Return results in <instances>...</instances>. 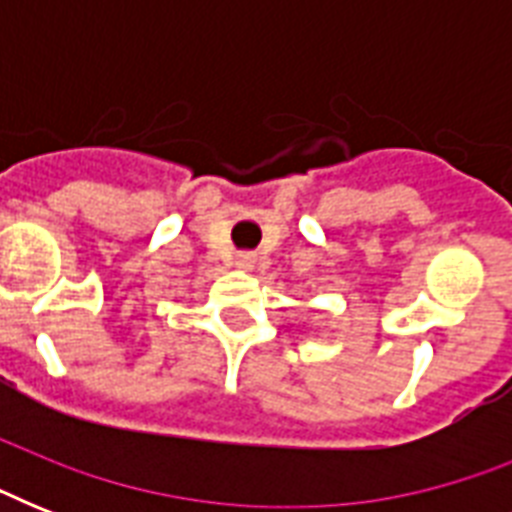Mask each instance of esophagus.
Instances as JSON below:
<instances>
[{
  "instance_id": "esophagus-1",
  "label": "esophagus",
  "mask_w": 512,
  "mask_h": 512,
  "mask_svg": "<svg viewBox=\"0 0 512 512\" xmlns=\"http://www.w3.org/2000/svg\"><path fill=\"white\" fill-rule=\"evenodd\" d=\"M233 265H236V268H241V271H249V268L255 265V255H252V252H239V255H236V260H233Z\"/></svg>"
}]
</instances>
